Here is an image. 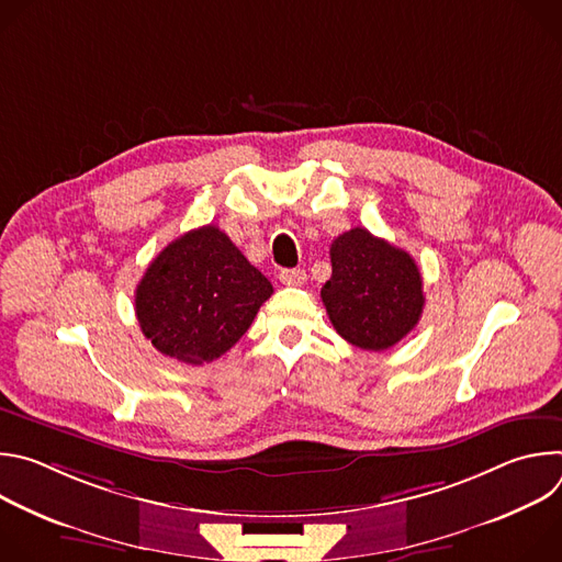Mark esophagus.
Here are the masks:
<instances>
[{
	"label": "esophagus",
	"instance_id": "obj_1",
	"mask_svg": "<svg viewBox=\"0 0 562 562\" xmlns=\"http://www.w3.org/2000/svg\"><path fill=\"white\" fill-rule=\"evenodd\" d=\"M280 282L286 286H302L306 282V271L304 269H282Z\"/></svg>",
	"mask_w": 562,
	"mask_h": 562
}]
</instances>
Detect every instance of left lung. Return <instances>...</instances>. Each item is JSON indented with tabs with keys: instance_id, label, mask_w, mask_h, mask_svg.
<instances>
[{
	"instance_id": "obj_1",
	"label": "left lung",
	"mask_w": 562,
	"mask_h": 562,
	"mask_svg": "<svg viewBox=\"0 0 562 562\" xmlns=\"http://www.w3.org/2000/svg\"><path fill=\"white\" fill-rule=\"evenodd\" d=\"M331 278L319 291L334 329L353 347L384 351L423 315L425 293L416 260L356 226L331 245Z\"/></svg>"
}]
</instances>
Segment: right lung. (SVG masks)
I'll return each mask as SVG.
<instances>
[{
  "instance_id": "obj_1",
  "label": "right lung",
  "mask_w": 562,
  "mask_h": 562,
  "mask_svg": "<svg viewBox=\"0 0 562 562\" xmlns=\"http://www.w3.org/2000/svg\"><path fill=\"white\" fill-rule=\"evenodd\" d=\"M271 293V282L209 224L173 239L148 265L135 289V315L159 353L204 364L247 334Z\"/></svg>"
}]
</instances>
